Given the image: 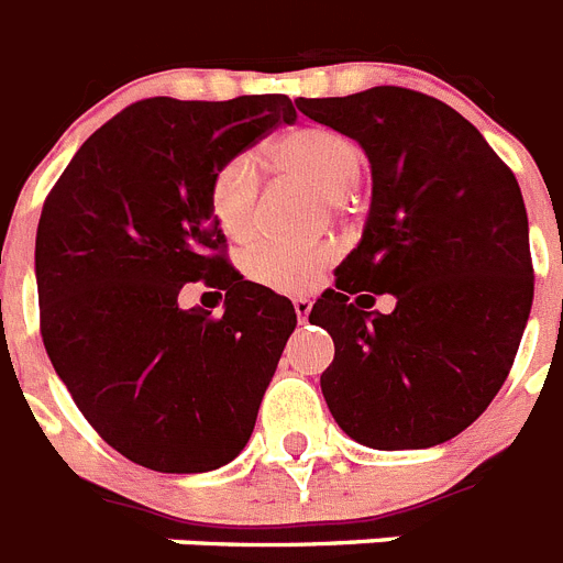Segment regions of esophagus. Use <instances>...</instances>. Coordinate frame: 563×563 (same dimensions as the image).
Wrapping results in <instances>:
<instances>
[{"instance_id": "obj_1", "label": "esophagus", "mask_w": 563, "mask_h": 563, "mask_svg": "<svg viewBox=\"0 0 563 563\" xmlns=\"http://www.w3.org/2000/svg\"><path fill=\"white\" fill-rule=\"evenodd\" d=\"M292 310H296V319L299 322H308V316H310V299H292Z\"/></svg>"}]
</instances>
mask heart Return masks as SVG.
Returning a JSON list of instances; mask_svg holds the SVG:
<instances>
[{"mask_svg":"<svg viewBox=\"0 0 563 563\" xmlns=\"http://www.w3.org/2000/svg\"><path fill=\"white\" fill-rule=\"evenodd\" d=\"M271 164L308 180L324 195V203L339 209L362 175V152L347 134L331 125L308 123L290 129L267 148ZM262 166L250 152L227 157L209 180V209L218 227L235 241L250 239L258 227ZM331 244H282L258 241L244 255V273L273 290L301 292L316 285L319 273L333 262Z\"/></svg>","mask_w":563,"mask_h":563,"instance_id":"heart-1","label":"heart"}]
</instances>
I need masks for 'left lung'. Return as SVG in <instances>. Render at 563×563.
<instances>
[{"label": "left lung", "mask_w": 563, "mask_h": 563, "mask_svg": "<svg viewBox=\"0 0 563 563\" xmlns=\"http://www.w3.org/2000/svg\"><path fill=\"white\" fill-rule=\"evenodd\" d=\"M299 111L354 137L374 175L362 241L310 310L336 347L324 402L383 452L457 438L506 383L532 308L521 187L463 114L411 88ZM379 291L398 299L391 314L369 310Z\"/></svg>", "instance_id": "left-lung-1"}]
</instances>
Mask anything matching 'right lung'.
Segmentation results:
<instances>
[{"label": "right lung", "mask_w": 563, "mask_h": 563, "mask_svg": "<svg viewBox=\"0 0 563 563\" xmlns=\"http://www.w3.org/2000/svg\"><path fill=\"white\" fill-rule=\"evenodd\" d=\"M292 120L285 95L137 100L82 143L42 203V342L91 429L137 466L209 472L253 434L296 310L227 262L209 180ZM189 280L224 289L225 313L180 309Z\"/></svg>", "instance_id": "add662e5"}]
</instances>
